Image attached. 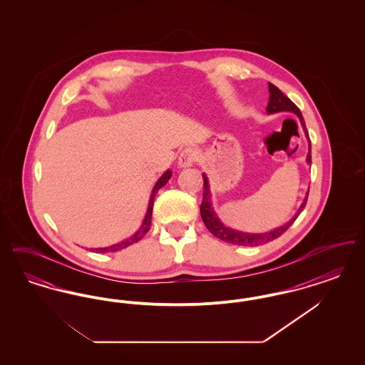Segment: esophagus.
Returning a JSON list of instances; mask_svg holds the SVG:
<instances>
[{"mask_svg":"<svg viewBox=\"0 0 365 365\" xmlns=\"http://www.w3.org/2000/svg\"><path fill=\"white\" fill-rule=\"evenodd\" d=\"M197 158H198L197 150L194 148H191V146H187L179 155V165L183 167V168L190 167L197 161Z\"/></svg>","mask_w":365,"mask_h":365,"instance_id":"obj_1","label":"esophagus"}]
</instances>
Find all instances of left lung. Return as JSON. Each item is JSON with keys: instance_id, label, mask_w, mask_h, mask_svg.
<instances>
[{"instance_id": "1", "label": "left lung", "mask_w": 365, "mask_h": 365, "mask_svg": "<svg viewBox=\"0 0 365 365\" xmlns=\"http://www.w3.org/2000/svg\"><path fill=\"white\" fill-rule=\"evenodd\" d=\"M268 91H269V100H268V105H267V110L268 113H275V112H280V110H290L294 112L295 115L299 118L301 124L304 127V131L307 134V138L309 139L308 135V130L305 127V122L304 118L298 109V106L289 98L286 97L278 87L272 85L271 82H268ZM311 142V140H309ZM308 163H312V156H311V146H309V152L307 156ZM204 178V194H202V202L200 207V212H201V217L204 220V225L207 226L209 231L219 240L225 241L227 243H232V245H238V246H259L262 243L269 242L279 238L282 234H284L287 231V228L292 226L295 222V219L298 217V215L301 213V210L305 208L307 201H308V194L301 205V208L298 209V212L295 213L294 217L283 227H279L277 230L271 231V232H265V234H245V232H240V231H234L231 228L225 226L219 217L216 216V213L213 212L212 205H210V192H209L208 179L205 175H202Z\"/></svg>"}]
</instances>
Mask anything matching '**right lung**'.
Returning a JSON list of instances; mask_svg holds the SVG:
<instances>
[{
  "instance_id": "right-lung-1",
  "label": "right lung",
  "mask_w": 365,
  "mask_h": 365,
  "mask_svg": "<svg viewBox=\"0 0 365 365\" xmlns=\"http://www.w3.org/2000/svg\"><path fill=\"white\" fill-rule=\"evenodd\" d=\"M171 175H173V173L168 170V171H165V173L163 174V176L157 180V183L155 185V187H153V191H152V195H150L149 208H148V212H146L145 220H143L142 226L139 227L138 231H137L133 237H130L128 240H125V241H123V242L112 245V246H109V247L96 249V252L105 253V252H118V250H122V249L130 246V245H133V243L138 242V241H140V240L148 234V231H149V228H150V225H152V212H153V204H155V197H156L157 191L160 190V189L170 180Z\"/></svg>"
}]
</instances>
